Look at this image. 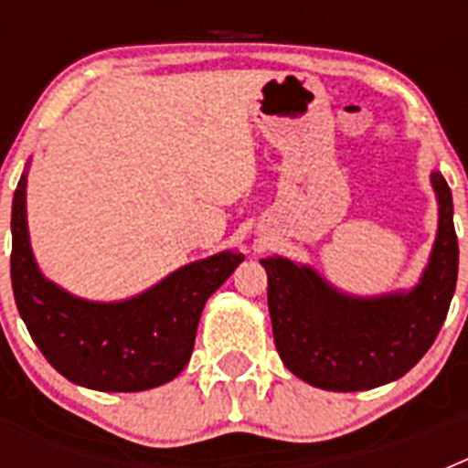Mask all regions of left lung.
<instances>
[{
    "instance_id": "1",
    "label": "left lung",
    "mask_w": 468,
    "mask_h": 468,
    "mask_svg": "<svg viewBox=\"0 0 468 468\" xmlns=\"http://www.w3.org/2000/svg\"><path fill=\"white\" fill-rule=\"evenodd\" d=\"M431 185L438 231L412 291L346 295L307 264L279 255L260 260L274 345L292 375L325 391H366L403 378L427 354L448 316L460 267L452 192L438 171Z\"/></svg>"
}]
</instances>
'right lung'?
<instances>
[{"mask_svg":"<svg viewBox=\"0 0 468 468\" xmlns=\"http://www.w3.org/2000/svg\"><path fill=\"white\" fill-rule=\"evenodd\" d=\"M27 173L11 208V285L32 340L58 373L95 391H144L183 373L204 304L239 264L237 250L185 264L122 302L69 295L41 274L27 237Z\"/></svg>","mask_w":468,"mask_h":468,"instance_id":"1","label":"right lung"}]
</instances>
